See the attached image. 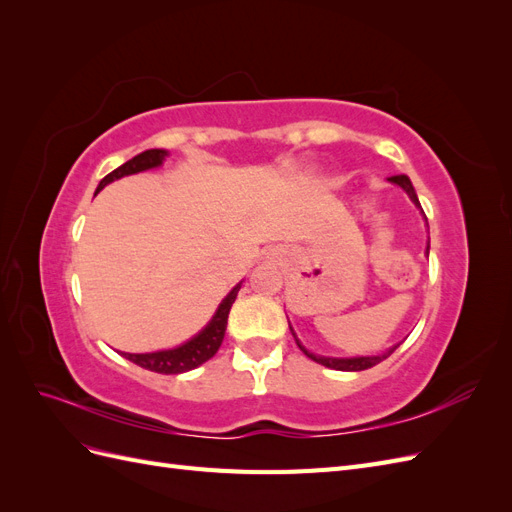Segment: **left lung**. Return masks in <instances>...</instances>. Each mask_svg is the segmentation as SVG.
Segmentation results:
<instances>
[{
  "label": "left lung",
  "instance_id": "1",
  "mask_svg": "<svg viewBox=\"0 0 512 512\" xmlns=\"http://www.w3.org/2000/svg\"><path fill=\"white\" fill-rule=\"evenodd\" d=\"M389 181L395 183V185H399V188L410 196L412 203H414L418 209H421V203H418V196H416V192H414V188H412V181H410L406 175L389 177ZM421 211H423V209H421ZM427 254H429V245H427ZM290 331H292V327H290ZM292 335H294V331H292ZM294 339H297V335H294ZM297 346L309 356V359L320 363V365H324V367H329V369H337V371H363V369H369V367L378 365L380 361L386 359V356H391L399 344L393 346V348H389L386 352H382V354H374V356H346V359H342V356H322V354L309 352V350L299 342V339H297Z\"/></svg>",
  "mask_w": 512,
  "mask_h": 512
}]
</instances>
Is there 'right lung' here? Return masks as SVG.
Wrapping results in <instances>:
<instances>
[{
    "label": "right lung",
    "instance_id": "1",
    "mask_svg": "<svg viewBox=\"0 0 512 512\" xmlns=\"http://www.w3.org/2000/svg\"><path fill=\"white\" fill-rule=\"evenodd\" d=\"M168 151L166 149H147L143 153H138L132 160H128L126 164H121L119 168H115L113 173H108L96 188V194L100 190H104L108 183H113L115 179L128 177V175H136L143 173V170L149 168H158L162 166V162L166 160ZM243 282H239L235 288H232L226 297L222 299V303L215 309L213 318L207 322V327L196 333L188 342L177 346V348H168V350H158V352H145V354H132V352H121L126 356L128 361L136 363L138 367L156 371V374H183V371L196 369L198 365H203L205 361H209L211 356L220 350L222 342H224V333H226V322H228V314L230 307L237 299V292L241 288Z\"/></svg>",
    "mask_w": 512,
    "mask_h": 512
}]
</instances>
